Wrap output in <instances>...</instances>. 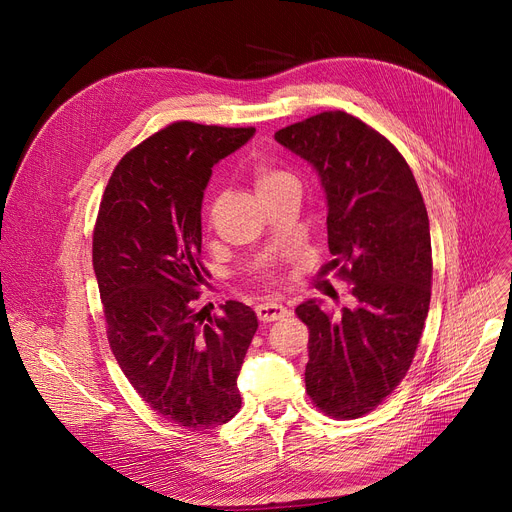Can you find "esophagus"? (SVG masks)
Here are the masks:
<instances>
[{
  "instance_id": "34e87169",
  "label": "esophagus",
  "mask_w": 512,
  "mask_h": 512,
  "mask_svg": "<svg viewBox=\"0 0 512 512\" xmlns=\"http://www.w3.org/2000/svg\"><path fill=\"white\" fill-rule=\"evenodd\" d=\"M259 321H263V324H270V321H276V319H282L288 315V309L280 303H261L257 305L255 309Z\"/></svg>"
}]
</instances>
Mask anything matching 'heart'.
Listing matches in <instances>:
<instances>
[{"label":"heart","mask_w":512,"mask_h":512,"mask_svg":"<svg viewBox=\"0 0 512 512\" xmlns=\"http://www.w3.org/2000/svg\"><path fill=\"white\" fill-rule=\"evenodd\" d=\"M251 182H253V188L259 199L267 197L270 193H274L276 188L288 184V182H294L290 174L278 170V168H272V166H265V164H255L251 168ZM267 280H272L274 274L272 272H265L263 274Z\"/></svg>","instance_id":"1"}]
</instances>
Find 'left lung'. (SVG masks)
Listing matches in <instances>:
<instances>
[{"label":"left lung","instance_id":"obj_1","mask_svg":"<svg viewBox=\"0 0 512 512\" xmlns=\"http://www.w3.org/2000/svg\"><path fill=\"white\" fill-rule=\"evenodd\" d=\"M307 159L328 199L332 270L355 307H297L309 328L305 386L336 419L373 411L405 378L432 299V238L415 176L398 149L359 118L321 112L276 132Z\"/></svg>","mask_w":512,"mask_h":512}]
</instances>
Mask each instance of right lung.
Wrapping results in <instances>:
<instances>
[{"label":"right lung","mask_w":512,"mask_h":512,"mask_svg":"<svg viewBox=\"0 0 512 512\" xmlns=\"http://www.w3.org/2000/svg\"><path fill=\"white\" fill-rule=\"evenodd\" d=\"M255 134L174 122L128 151L99 205L93 270L112 353L139 396L188 429L228 423L240 409L236 378L257 332L251 307L195 313L201 203L211 168Z\"/></svg>","instance_id":"obj_1"}]
</instances>
